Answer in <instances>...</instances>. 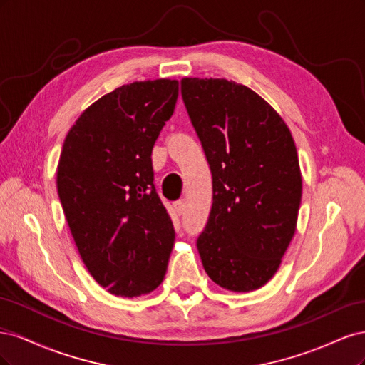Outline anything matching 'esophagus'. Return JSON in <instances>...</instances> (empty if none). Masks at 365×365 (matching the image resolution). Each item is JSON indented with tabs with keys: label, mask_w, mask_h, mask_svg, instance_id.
Returning a JSON list of instances; mask_svg holds the SVG:
<instances>
[{
	"label": "esophagus",
	"mask_w": 365,
	"mask_h": 365,
	"mask_svg": "<svg viewBox=\"0 0 365 365\" xmlns=\"http://www.w3.org/2000/svg\"><path fill=\"white\" fill-rule=\"evenodd\" d=\"M173 207H175V212L178 213L180 216L184 215V212H185V202H184V201H176V202L173 204Z\"/></svg>",
	"instance_id": "34e87169"
}]
</instances>
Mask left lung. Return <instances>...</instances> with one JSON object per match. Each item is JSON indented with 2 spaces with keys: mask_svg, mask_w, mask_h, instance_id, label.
<instances>
[{
  "mask_svg": "<svg viewBox=\"0 0 365 365\" xmlns=\"http://www.w3.org/2000/svg\"><path fill=\"white\" fill-rule=\"evenodd\" d=\"M181 96L213 182L212 210L196 239L202 267L228 291L259 289L280 267L302 202L291 132L245 85L185 77Z\"/></svg>",
  "mask_w": 365,
  "mask_h": 365,
  "instance_id": "left-lung-1",
  "label": "left lung"
}]
</instances>
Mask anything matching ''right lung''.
I'll return each instance as SVG.
<instances>
[{"mask_svg": "<svg viewBox=\"0 0 365 365\" xmlns=\"http://www.w3.org/2000/svg\"><path fill=\"white\" fill-rule=\"evenodd\" d=\"M178 82H132L94 102L63 141L58 195L94 280L117 297L163 282L175 242L153 185L152 149L176 105Z\"/></svg>", "mask_w": 365, "mask_h": 365, "instance_id": "add662e5", "label": "right lung"}]
</instances>
